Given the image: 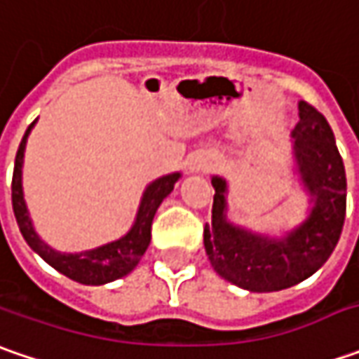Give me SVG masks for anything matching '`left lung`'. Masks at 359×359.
Wrapping results in <instances>:
<instances>
[{
    "instance_id": "obj_1",
    "label": "left lung",
    "mask_w": 359,
    "mask_h": 359,
    "mask_svg": "<svg viewBox=\"0 0 359 359\" xmlns=\"http://www.w3.org/2000/svg\"><path fill=\"white\" fill-rule=\"evenodd\" d=\"M299 121L292 131L294 158L310 194L308 217L282 238L248 231L226 217L228 184L212 177V222L203 228V245L212 268L250 292H280L304 282L332 255L346 219V170L327 119L308 102H299Z\"/></svg>"
}]
</instances>
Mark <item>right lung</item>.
Listing matches in <instances>:
<instances>
[{"mask_svg":"<svg viewBox=\"0 0 359 359\" xmlns=\"http://www.w3.org/2000/svg\"><path fill=\"white\" fill-rule=\"evenodd\" d=\"M37 121V119H35ZM29 123L21 140L15 165H13V180H11V203H13V214L18 219L21 236L27 241V245L34 250L39 257H43L51 268H55L60 273L67 276L69 280L86 285H104V283L119 280L128 276L131 269L135 268L145 254L149 240H151V222L158 212L159 203L172 194L175 182L180 180V173L163 175L156 182H151L145 187L144 198L140 201V210L135 215V222L131 229L116 241H109L105 245H100L95 250L79 252V254H62L51 250L46 241L39 240L37 231L34 229L32 217L27 212V205L23 200V187H21V168H23V151L27 144V135L35 126Z\"/></svg>","mask_w":359,"mask_h":359,"instance_id":"right-lung-1","label":"right lung"}]
</instances>
